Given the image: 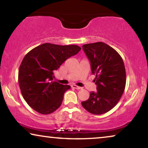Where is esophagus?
Returning a JSON list of instances; mask_svg holds the SVG:
<instances>
[{
  "instance_id": "1",
  "label": "esophagus",
  "mask_w": 148,
  "mask_h": 148,
  "mask_svg": "<svg viewBox=\"0 0 148 148\" xmlns=\"http://www.w3.org/2000/svg\"><path fill=\"white\" fill-rule=\"evenodd\" d=\"M71 87H72V88L77 89V90H82V88H81V87H79V86H77L76 85H72Z\"/></svg>"
}]
</instances>
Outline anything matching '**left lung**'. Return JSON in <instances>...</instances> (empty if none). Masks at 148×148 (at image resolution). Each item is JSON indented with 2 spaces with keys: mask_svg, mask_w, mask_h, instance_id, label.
Listing matches in <instances>:
<instances>
[{
  "mask_svg": "<svg viewBox=\"0 0 148 148\" xmlns=\"http://www.w3.org/2000/svg\"><path fill=\"white\" fill-rule=\"evenodd\" d=\"M90 62L96 77L97 92H90V98L82 104L89 112L104 114L116 106L124 92L126 72L123 60L114 48L104 42L82 46Z\"/></svg>",
  "mask_w": 148,
  "mask_h": 148,
  "instance_id": "8db88e82",
  "label": "left lung"
}]
</instances>
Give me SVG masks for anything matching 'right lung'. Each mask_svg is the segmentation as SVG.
I'll use <instances>...</instances> for the list:
<instances>
[{"label": "right lung", "mask_w": 148, "mask_h": 148, "mask_svg": "<svg viewBox=\"0 0 148 148\" xmlns=\"http://www.w3.org/2000/svg\"><path fill=\"white\" fill-rule=\"evenodd\" d=\"M81 48L45 43L28 52L19 66L18 81L22 96L28 105L40 114H48L62 104L68 85L54 82V71Z\"/></svg>", "instance_id": "obj_1"}]
</instances>
